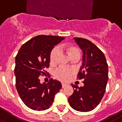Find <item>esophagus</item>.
Instances as JSON below:
<instances>
[{
  "label": "esophagus",
  "instance_id": "34e87169",
  "mask_svg": "<svg viewBox=\"0 0 122 122\" xmlns=\"http://www.w3.org/2000/svg\"><path fill=\"white\" fill-rule=\"evenodd\" d=\"M62 87H65V86H66V84H62Z\"/></svg>",
  "mask_w": 122,
  "mask_h": 122
}]
</instances>
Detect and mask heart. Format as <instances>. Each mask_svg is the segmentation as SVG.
Returning <instances> with one entry per match:
<instances>
[{"label":"heart","mask_w":122,"mask_h":122,"mask_svg":"<svg viewBox=\"0 0 122 122\" xmlns=\"http://www.w3.org/2000/svg\"><path fill=\"white\" fill-rule=\"evenodd\" d=\"M66 51L71 59L75 56L80 57V51L78 48L75 46H67L66 48ZM58 53L59 50L57 48H55L52 50L50 55V61L51 63H54L56 61ZM74 73H75V71L72 68H66V67L61 66L57 68L54 71V76L56 79L60 81L66 82L71 78Z\"/></svg>","instance_id":"1"}]
</instances>
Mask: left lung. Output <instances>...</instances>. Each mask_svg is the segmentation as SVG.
Segmentation results:
<instances>
[{
	"mask_svg": "<svg viewBox=\"0 0 122 122\" xmlns=\"http://www.w3.org/2000/svg\"><path fill=\"white\" fill-rule=\"evenodd\" d=\"M82 51V65L78 79L84 80V86L72 85L73 93L69 102L73 109L89 112L99 104L105 94L108 79V68L102 51L90 40L82 38H73Z\"/></svg>",
	"mask_w": 122,
	"mask_h": 122,
	"instance_id": "8db88e82",
	"label": "left lung"
}]
</instances>
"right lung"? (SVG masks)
<instances>
[{"instance_id":"right-lung-1","label":"right lung","mask_w":122,"mask_h":122,"mask_svg":"<svg viewBox=\"0 0 122 122\" xmlns=\"http://www.w3.org/2000/svg\"><path fill=\"white\" fill-rule=\"evenodd\" d=\"M65 39L62 36L38 35L23 44L15 57V86L21 99L34 110H44L53 103L61 88L59 81L51 78L48 84L40 82L50 66L51 50Z\"/></svg>"}]
</instances>
